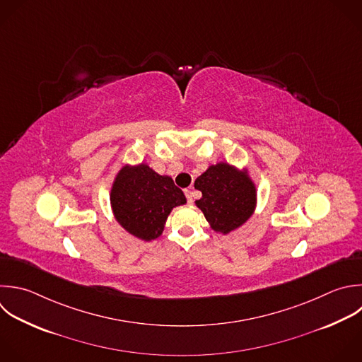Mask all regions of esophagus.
Here are the masks:
<instances>
[{"mask_svg":"<svg viewBox=\"0 0 362 362\" xmlns=\"http://www.w3.org/2000/svg\"><path fill=\"white\" fill-rule=\"evenodd\" d=\"M184 192H185V197H187L188 204H192V202H194V192H192L191 189H185Z\"/></svg>","mask_w":362,"mask_h":362,"instance_id":"obj_1","label":"esophagus"}]
</instances>
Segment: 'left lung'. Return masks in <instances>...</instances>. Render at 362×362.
Here are the masks:
<instances>
[{
    "label": "left lung",
    "mask_w": 362,
    "mask_h": 362,
    "mask_svg": "<svg viewBox=\"0 0 362 362\" xmlns=\"http://www.w3.org/2000/svg\"><path fill=\"white\" fill-rule=\"evenodd\" d=\"M194 187L202 192L195 205L202 211L211 228L219 233H229L242 226L256 206V187L246 171L228 163L209 165Z\"/></svg>",
    "instance_id": "8db88e82"
}]
</instances>
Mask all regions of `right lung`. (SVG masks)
Masks as SVG:
<instances>
[{"label": "right lung", "instance_id": "obj_1", "mask_svg": "<svg viewBox=\"0 0 362 362\" xmlns=\"http://www.w3.org/2000/svg\"><path fill=\"white\" fill-rule=\"evenodd\" d=\"M187 198L168 175H160L147 164L124 165L115 178L110 204L116 221L141 240L157 239L173 208Z\"/></svg>", "mask_w": 362, "mask_h": 362}]
</instances>
